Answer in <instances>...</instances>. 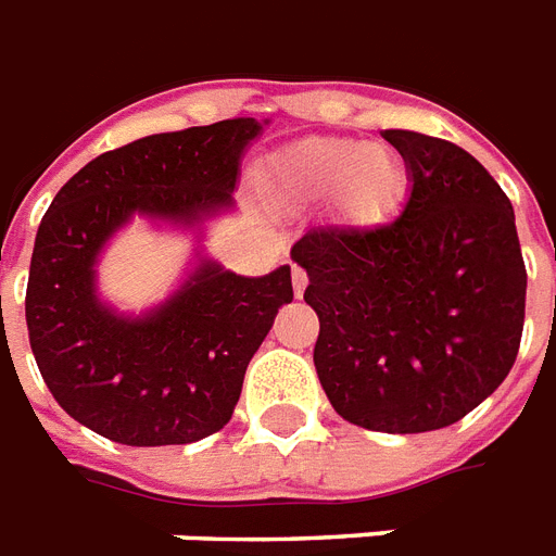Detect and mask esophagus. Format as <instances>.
<instances>
[{
    "instance_id": "1",
    "label": "esophagus",
    "mask_w": 556,
    "mask_h": 556,
    "mask_svg": "<svg viewBox=\"0 0 556 556\" xmlns=\"http://www.w3.org/2000/svg\"><path fill=\"white\" fill-rule=\"evenodd\" d=\"M291 282H294V294L296 296H303L305 286H308V277H305V270L303 268H291Z\"/></svg>"
}]
</instances>
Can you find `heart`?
<instances>
[{
	"instance_id": "obj_1",
	"label": "heart",
	"mask_w": 556,
	"mask_h": 556,
	"mask_svg": "<svg viewBox=\"0 0 556 556\" xmlns=\"http://www.w3.org/2000/svg\"><path fill=\"white\" fill-rule=\"evenodd\" d=\"M270 195L294 210L331 201L349 227L387 222L406 195V167L395 150L355 138H305L265 167Z\"/></svg>"
}]
</instances>
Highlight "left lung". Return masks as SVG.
Listing matches in <instances>:
<instances>
[{
  "label": "left lung",
  "instance_id": "obj_1",
  "mask_svg": "<svg viewBox=\"0 0 556 556\" xmlns=\"http://www.w3.org/2000/svg\"><path fill=\"white\" fill-rule=\"evenodd\" d=\"M409 199L375 227H314L291 248L320 317L314 366L331 406L378 432L462 421L517 361L526 262L514 207L462 147L383 132Z\"/></svg>",
  "mask_w": 556,
  "mask_h": 556
}]
</instances>
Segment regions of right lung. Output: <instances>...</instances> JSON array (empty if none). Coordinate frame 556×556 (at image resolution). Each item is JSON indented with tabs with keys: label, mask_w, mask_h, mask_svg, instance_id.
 <instances>
[{
	"label": "right lung",
	"mask_w": 556,
	"mask_h": 556,
	"mask_svg": "<svg viewBox=\"0 0 556 556\" xmlns=\"http://www.w3.org/2000/svg\"><path fill=\"white\" fill-rule=\"evenodd\" d=\"M265 124L233 117L103 152L39 222L25 294L30 352L56 404L103 439L161 447L222 430L279 305L294 300L291 265L239 277L204 256L141 317L98 296L100 251L135 213L201 227L233 207L242 152Z\"/></svg>",
	"instance_id": "add662e5"
}]
</instances>
